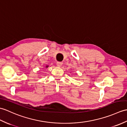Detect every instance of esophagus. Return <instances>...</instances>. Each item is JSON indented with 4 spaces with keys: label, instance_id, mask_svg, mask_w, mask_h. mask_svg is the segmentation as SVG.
Listing matches in <instances>:
<instances>
[{
    "label": "esophagus",
    "instance_id": "obj_1",
    "mask_svg": "<svg viewBox=\"0 0 127 127\" xmlns=\"http://www.w3.org/2000/svg\"><path fill=\"white\" fill-rule=\"evenodd\" d=\"M62 62H57V66H58V67H61L62 66Z\"/></svg>",
    "mask_w": 127,
    "mask_h": 127
}]
</instances>
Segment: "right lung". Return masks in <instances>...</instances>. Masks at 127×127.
Listing matches in <instances>:
<instances>
[{
	"label": "right lung",
	"mask_w": 127,
	"mask_h": 127,
	"mask_svg": "<svg viewBox=\"0 0 127 127\" xmlns=\"http://www.w3.org/2000/svg\"><path fill=\"white\" fill-rule=\"evenodd\" d=\"M48 67H49V65H46V66H45V67H46V68H48Z\"/></svg>",
	"instance_id": "1"
}]
</instances>
